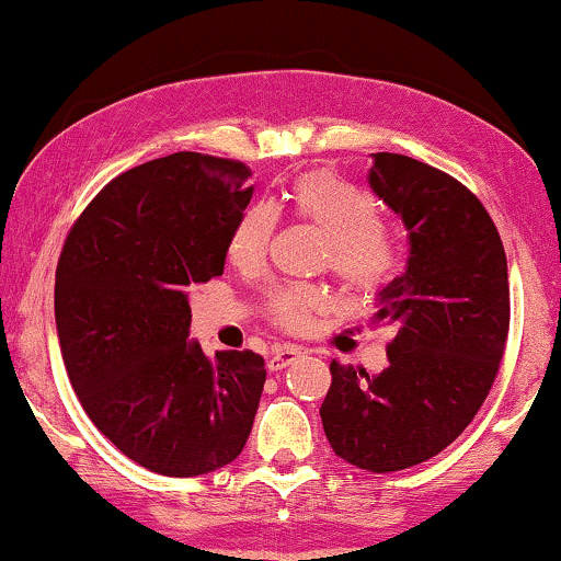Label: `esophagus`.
<instances>
[{
    "instance_id": "esophagus-1",
    "label": "esophagus",
    "mask_w": 561,
    "mask_h": 561,
    "mask_svg": "<svg viewBox=\"0 0 561 561\" xmlns=\"http://www.w3.org/2000/svg\"><path fill=\"white\" fill-rule=\"evenodd\" d=\"M304 355L301 347H294V344H283V347H275L271 359H267V370L278 373L283 367H288L290 363H296L298 357Z\"/></svg>"
}]
</instances>
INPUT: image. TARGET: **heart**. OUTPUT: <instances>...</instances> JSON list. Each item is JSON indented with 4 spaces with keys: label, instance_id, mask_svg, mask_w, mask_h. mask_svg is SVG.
I'll list each match as a JSON object with an SVG mask.
<instances>
[{
    "label": "heart",
    "instance_id": "1",
    "mask_svg": "<svg viewBox=\"0 0 561 561\" xmlns=\"http://www.w3.org/2000/svg\"><path fill=\"white\" fill-rule=\"evenodd\" d=\"M290 206L298 217L317 225L329 237V267L347 288L367 294L380 288L393 273L396 242L380 227V206L367 191L332 173H309L290 188ZM273 229V206L250 204L229 232L227 257L237 267L260 265ZM321 306L324 296L311 286H286L267 298L271 319L290 332L309 327L311 313Z\"/></svg>",
    "mask_w": 561,
    "mask_h": 561
}]
</instances>
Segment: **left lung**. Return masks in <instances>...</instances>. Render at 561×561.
I'll return each instance as SVG.
<instances>
[{
  "label": "left lung",
  "instance_id": "8db88e82",
  "mask_svg": "<svg viewBox=\"0 0 561 561\" xmlns=\"http://www.w3.org/2000/svg\"><path fill=\"white\" fill-rule=\"evenodd\" d=\"M367 183L409 232L405 271L375 296L373 324L396 336L378 375L332 363L319 413L336 457L396 472L449 447L488 398L508 336V263L485 206L451 175L373 152Z\"/></svg>",
  "mask_w": 561,
  "mask_h": 561
}]
</instances>
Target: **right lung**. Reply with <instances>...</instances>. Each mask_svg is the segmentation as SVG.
Segmentation results:
<instances>
[{"label": "right lung", "mask_w": 561, "mask_h": 561, "mask_svg": "<svg viewBox=\"0 0 561 561\" xmlns=\"http://www.w3.org/2000/svg\"><path fill=\"white\" fill-rule=\"evenodd\" d=\"M250 168L173 152L106 183L56 271L68 378L99 432L145 470L196 478L237 459L265 386L255 352L206 357L188 290L225 271Z\"/></svg>", "instance_id": "1"}]
</instances>
